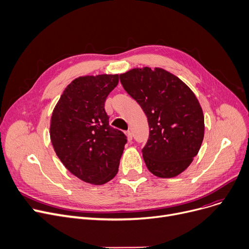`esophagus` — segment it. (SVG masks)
I'll use <instances>...</instances> for the list:
<instances>
[{
    "instance_id": "obj_1",
    "label": "esophagus",
    "mask_w": 249,
    "mask_h": 249,
    "mask_svg": "<svg viewBox=\"0 0 249 249\" xmlns=\"http://www.w3.org/2000/svg\"><path fill=\"white\" fill-rule=\"evenodd\" d=\"M125 135H126V137H127V140H128V141H132V139H133V135H132V132H131V131H126V132H125Z\"/></svg>"
}]
</instances>
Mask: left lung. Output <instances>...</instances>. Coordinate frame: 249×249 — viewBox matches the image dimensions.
<instances>
[{"label":"left lung","instance_id":"left-lung-1","mask_svg":"<svg viewBox=\"0 0 249 249\" xmlns=\"http://www.w3.org/2000/svg\"><path fill=\"white\" fill-rule=\"evenodd\" d=\"M120 79L148 118L150 134L142 150L147 168L161 178L180 174L196 156L205 135V117L195 93L161 68H135Z\"/></svg>","mask_w":249,"mask_h":249}]
</instances>
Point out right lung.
<instances>
[{
  "instance_id": "add662e5",
  "label": "right lung",
  "mask_w": 249,
  "mask_h": 249,
  "mask_svg": "<svg viewBox=\"0 0 249 249\" xmlns=\"http://www.w3.org/2000/svg\"><path fill=\"white\" fill-rule=\"evenodd\" d=\"M118 76H81L66 87L55 104L50 136L65 167L87 183L101 185L118 171L126 137L109 125L104 102Z\"/></svg>"
}]
</instances>
